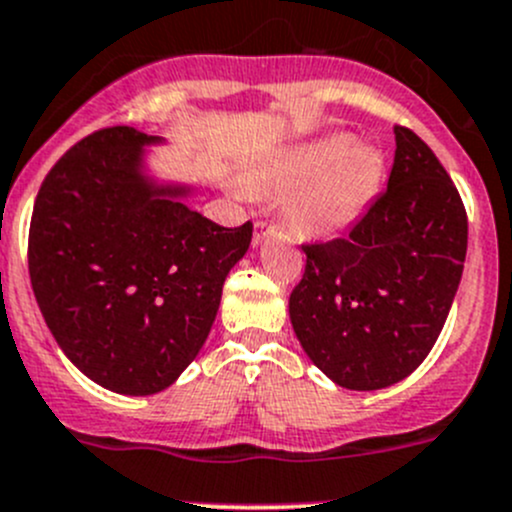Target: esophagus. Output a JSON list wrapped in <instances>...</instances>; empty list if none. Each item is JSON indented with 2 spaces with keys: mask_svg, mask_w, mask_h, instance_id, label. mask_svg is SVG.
Wrapping results in <instances>:
<instances>
[{
  "mask_svg": "<svg viewBox=\"0 0 512 512\" xmlns=\"http://www.w3.org/2000/svg\"><path fill=\"white\" fill-rule=\"evenodd\" d=\"M276 234V226L266 224V221H256L254 226V246L261 244V241H266V236Z\"/></svg>",
  "mask_w": 512,
  "mask_h": 512,
  "instance_id": "34e87169",
  "label": "esophagus"
}]
</instances>
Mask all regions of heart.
<instances>
[{"label": "heart", "mask_w": 512, "mask_h": 512, "mask_svg": "<svg viewBox=\"0 0 512 512\" xmlns=\"http://www.w3.org/2000/svg\"><path fill=\"white\" fill-rule=\"evenodd\" d=\"M383 159L351 134H326L261 154L241 176L251 196L285 194L283 216L293 234L328 239L348 229L376 196Z\"/></svg>", "instance_id": "b5f03b06"}]
</instances>
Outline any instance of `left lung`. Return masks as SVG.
Here are the masks:
<instances>
[{"instance_id":"1","label":"left lung","mask_w":512,"mask_h":512,"mask_svg":"<svg viewBox=\"0 0 512 512\" xmlns=\"http://www.w3.org/2000/svg\"><path fill=\"white\" fill-rule=\"evenodd\" d=\"M388 186L343 239L303 246L288 298L298 343L336 386L378 391L438 341L463 276L468 219L438 156L396 126Z\"/></svg>"}]
</instances>
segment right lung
<instances>
[{"label": "right lung", "mask_w": 512, "mask_h": 512, "mask_svg": "<svg viewBox=\"0 0 512 512\" xmlns=\"http://www.w3.org/2000/svg\"><path fill=\"white\" fill-rule=\"evenodd\" d=\"M134 126L89 134L34 201L29 278L47 328L86 378L121 396L169 388L209 338L254 226L224 229L189 206L204 186L161 179Z\"/></svg>", "instance_id": "add662e5"}]
</instances>
